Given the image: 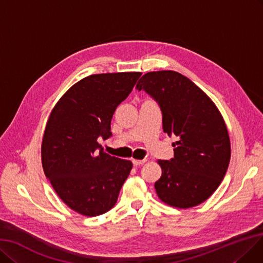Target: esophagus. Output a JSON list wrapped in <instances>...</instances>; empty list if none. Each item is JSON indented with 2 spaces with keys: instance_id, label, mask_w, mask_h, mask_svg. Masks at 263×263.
<instances>
[{
  "instance_id": "1",
  "label": "esophagus",
  "mask_w": 263,
  "mask_h": 263,
  "mask_svg": "<svg viewBox=\"0 0 263 263\" xmlns=\"http://www.w3.org/2000/svg\"><path fill=\"white\" fill-rule=\"evenodd\" d=\"M146 162V160L144 159V160H133V164L135 165V166H139V165H142V164H144Z\"/></svg>"
}]
</instances>
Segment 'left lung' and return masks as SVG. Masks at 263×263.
<instances>
[{"mask_svg": "<svg viewBox=\"0 0 263 263\" xmlns=\"http://www.w3.org/2000/svg\"><path fill=\"white\" fill-rule=\"evenodd\" d=\"M159 103L163 130L176 135L174 157L159 160L162 176L154 184L165 204L190 208L205 202L221 183L231 157L227 125L216 104L195 84L176 71H153L138 81Z\"/></svg>", "mask_w": 263, "mask_h": 263, "instance_id": "left-lung-1", "label": "left lung"}]
</instances>
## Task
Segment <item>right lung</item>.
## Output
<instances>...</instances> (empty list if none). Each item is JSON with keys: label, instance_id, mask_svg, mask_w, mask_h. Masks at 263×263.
Returning a JSON list of instances; mask_svg holds the SVG:
<instances>
[{"label": "right lung", "instance_id": "1", "mask_svg": "<svg viewBox=\"0 0 263 263\" xmlns=\"http://www.w3.org/2000/svg\"><path fill=\"white\" fill-rule=\"evenodd\" d=\"M141 72L101 73L70 87L48 118L42 141V165L57 195L87 217L107 213L118 201L133 168L103 151L115 109L133 90Z\"/></svg>", "mask_w": 263, "mask_h": 263}]
</instances>
